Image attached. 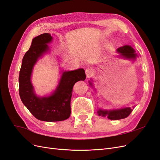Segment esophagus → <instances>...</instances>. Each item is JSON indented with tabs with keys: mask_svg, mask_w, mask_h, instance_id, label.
<instances>
[{
	"mask_svg": "<svg viewBox=\"0 0 160 160\" xmlns=\"http://www.w3.org/2000/svg\"><path fill=\"white\" fill-rule=\"evenodd\" d=\"M85 74H86L87 77H88L89 78V77H90L91 76H92V75L93 74V71L91 69L88 68L85 70Z\"/></svg>",
	"mask_w": 160,
	"mask_h": 160,
	"instance_id": "1",
	"label": "esophagus"
}]
</instances>
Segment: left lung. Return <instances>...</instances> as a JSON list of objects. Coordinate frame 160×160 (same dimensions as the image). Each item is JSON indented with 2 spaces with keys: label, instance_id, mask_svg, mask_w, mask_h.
I'll list each match as a JSON object with an SVG mask.
<instances>
[{
  "label": "left lung",
  "instance_id": "obj_1",
  "mask_svg": "<svg viewBox=\"0 0 160 160\" xmlns=\"http://www.w3.org/2000/svg\"><path fill=\"white\" fill-rule=\"evenodd\" d=\"M117 52L119 54V57L129 60L135 61V59L138 57L136 53H135V51L130 45H124L123 47H121L117 49ZM89 84L90 85L93 86V84L90 81ZM132 111L133 109L129 107L111 110H103L99 109L98 111V114L99 116L108 117V119L111 120H118L126 118L132 113Z\"/></svg>",
  "mask_w": 160,
  "mask_h": 160
}]
</instances>
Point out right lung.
I'll return each instance as SVG.
<instances>
[{"label": "right lung", "mask_w": 160, "mask_h": 160, "mask_svg": "<svg viewBox=\"0 0 160 160\" xmlns=\"http://www.w3.org/2000/svg\"><path fill=\"white\" fill-rule=\"evenodd\" d=\"M52 40L49 33L34 38L31 47L24 55L19 72V95L22 103L34 117L44 122H59L69 118L72 91L76 82L86 78L85 70L63 71L56 89L49 96L39 97L31 83L33 67L37 61L49 50L48 43Z\"/></svg>", "instance_id": "add662e5"}]
</instances>
